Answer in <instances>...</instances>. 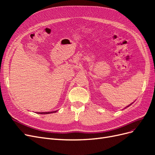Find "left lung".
Listing matches in <instances>:
<instances>
[{"mask_svg":"<svg viewBox=\"0 0 155 155\" xmlns=\"http://www.w3.org/2000/svg\"><path fill=\"white\" fill-rule=\"evenodd\" d=\"M127 107H129V106H127Z\"/></svg>","mask_w":155,"mask_h":155,"instance_id":"1","label":"left lung"}]
</instances>
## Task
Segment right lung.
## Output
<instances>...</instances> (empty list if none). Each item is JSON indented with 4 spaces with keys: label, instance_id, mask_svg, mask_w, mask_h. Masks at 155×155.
<instances>
[{
    "label": "right lung",
    "instance_id": "add662e5",
    "mask_svg": "<svg viewBox=\"0 0 155 155\" xmlns=\"http://www.w3.org/2000/svg\"><path fill=\"white\" fill-rule=\"evenodd\" d=\"M56 111H53V112H37V114H50V113H53V112H55Z\"/></svg>",
    "mask_w": 155,
    "mask_h": 155
}]
</instances>
